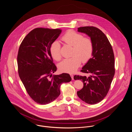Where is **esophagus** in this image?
I'll return each mask as SVG.
<instances>
[{
  "mask_svg": "<svg viewBox=\"0 0 132 132\" xmlns=\"http://www.w3.org/2000/svg\"><path fill=\"white\" fill-rule=\"evenodd\" d=\"M70 76H71V77L72 78V79L73 80L74 79V76H73V74H70Z\"/></svg>",
  "mask_w": 132,
  "mask_h": 132,
  "instance_id": "obj_1",
  "label": "esophagus"
}]
</instances>
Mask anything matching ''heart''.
Returning <instances> with one entry per match:
<instances>
[{"instance_id": "b5f03b06", "label": "heart", "mask_w": 132, "mask_h": 132, "mask_svg": "<svg viewBox=\"0 0 132 132\" xmlns=\"http://www.w3.org/2000/svg\"><path fill=\"white\" fill-rule=\"evenodd\" d=\"M61 39L65 43L73 46L71 56L64 59L59 64L60 71L67 73H74L80 66L81 61L87 62L93 55L94 45L92 40L88 38L83 37L82 34L73 30L67 31L63 35ZM61 45L57 41L53 42L50 47L52 57L56 61L61 58Z\"/></svg>"}]
</instances>
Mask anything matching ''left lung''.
<instances>
[{"label": "left lung", "instance_id": "8db88e82", "mask_svg": "<svg viewBox=\"0 0 132 132\" xmlns=\"http://www.w3.org/2000/svg\"><path fill=\"white\" fill-rule=\"evenodd\" d=\"M79 32L87 35L93 42L94 51L81 72L89 74V77L75 75V80H81L83 87L77 92L83 101L95 104L103 100L108 94L115 74L114 55L112 46L106 35L94 26L78 28Z\"/></svg>", "mask_w": 132, "mask_h": 132}]
</instances>
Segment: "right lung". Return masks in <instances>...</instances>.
Segmentation results:
<instances>
[{"label": "right lung", "mask_w": 132, "mask_h": 132, "mask_svg": "<svg viewBox=\"0 0 132 132\" xmlns=\"http://www.w3.org/2000/svg\"><path fill=\"white\" fill-rule=\"evenodd\" d=\"M59 29L37 28L22 40L17 56L18 71L27 94L37 103L46 105L60 95L63 83L69 82V74L52 75L56 71L50 47L60 33Z\"/></svg>", "instance_id": "add662e5"}]
</instances>
